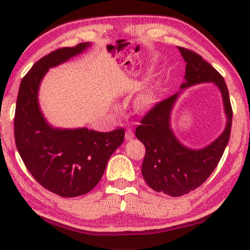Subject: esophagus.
Wrapping results in <instances>:
<instances>
[{
  "label": "esophagus",
  "mask_w": 250,
  "mask_h": 250,
  "mask_svg": "<svg viewBox=\"0 0 250 250\" xmlns=\"http://www.w3.org/2000/svg\"><path fill=\"white\" fill-rule=\"evenodd\" d=\"M133 137H134L133 131L131 130V129L126 130V132H125V140H131V139H133Z\"/></svg>",
  "instance_id": "34e87169"
}]
</instances>
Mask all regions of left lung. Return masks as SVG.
<instances>
[{"instance_id":"left-lung-1","label":"left lung","mask_w":250,"mask_h":250,"mask_svg":"<svg viewBox=\"0 0 250 250\" xmlns=\"http://www.w3.org/2000/svg\"><path fill=\"white\" fill-rule=\"evenodd\" d=\"M186 62L182 89L202 83H214L222 92L227 118L226 128L209 146L193 150L177 140L170 125L173 105L180 92L160 101L140 120L135 135L146 146L142 175L155 192L182 196L197 188L208 179L229 141L232 109L226 83L222 75L193 50L177 47Z\"/></svg>"}]
</instances>
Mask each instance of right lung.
<instances>
[{
	"label": "right lung",
	"mask_w": 250,
	"mask_h": 250,
	"mask_svg": "<svg viewBox=\"0 0 250 250\" xmlns=\"http://www.w3.org/2000/svg\"><path fill=\"white\" fill-rule=\"evenodd\" d=\"M89 46L80 43L41 58L23 77L16 100L14 137L21 158L34 179L62 197L90 192L103 177L109 158L125 139L122 128L110 132L53 128L40 109L39 88L48 69Z\"/></svg>",
	"instance_id": "obj_1"
}]
</instances>
